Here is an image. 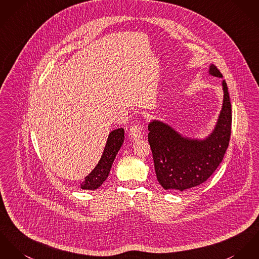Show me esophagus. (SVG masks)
Returning <instances> with one entry per match:
<instances>
[{"label": "esophagus", "mask_w": 259, "mask_h": 259, "mask_svg": "<svg viewBox=\"0 0 259 259\" xmlns=\"http://www.w3.org/2000/svg\"><path fill=\"white\" fill-rule=\"evenodd\" d=\"M129 135L134 140L141 139L142 136H143V127H142L141 125H139V124L133 125V126L130 128Z\"/></svg>", "instance_id": "esophagus-1"}]
</instances>
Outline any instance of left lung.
Masks as SVG:
<instances>
[{
	"mask_svg": "<svg viewBox=\"0 0 259 259\" xmlns=\"http://www.w3.org/2000/svg\"><path fill=\"white\" fill-rule=\"evenodd\" d=\"M209 74L223 78L215 65ZM223 106L213 132L205 139L183 137L169 125L153 120L148 126V139L159 184L165 190L183 191L205 182L217 169L231 138L232 108L228 87L222 81Z\"/></svg>",
	"mask_w": 259,
	"mask_h": 259,
	"instance_id": "8db88e82",
	"label": "left lung"
}]
</instances>
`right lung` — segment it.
Instances as JSON below:
<instances>
[{"label":"right lung","instance_id":"1","mask_svg":"<svg viewBox=\"0 0 259 259\" xmlns=\"http://www.w3.org/2000/svg\"><path fill=\"white\" fill-rule=\"evenodd\" d=\"M124 141V129L118 128L109 133L107 142L100 158L99 163L93 169V171L84 178V181L80 184L81 189L95 190L107 179L113 160Z\"/></svg>","mask_w":259,"mask_h":259}]
</instances>
